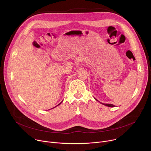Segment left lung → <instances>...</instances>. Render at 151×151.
I'll list each match as a JSON object with an SVG mask.
<instances>
[{
    "label": "left lung",
    "instance_id": "8db88e82",
    "mask_svg": "<svg viewBox=\"0 0 151 151\" xmlns=\"http://www.w3.org/2000/svg\"><path fill=\"white\" fill-rule=\"evenodd\" d=\"M102 104L104 105H106V106H108V107H114V105H113V104Z\"/></svg>",
    "mask_w": 151,
    "mask_h": 151
}]
</instances>
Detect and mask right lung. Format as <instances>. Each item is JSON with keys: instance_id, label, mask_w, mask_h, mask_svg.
<instances>
[{"instance_id": "right-lung-1", "label": "right lung", "mask_w": 151, "mask_h": 151, "mask_svg": "<svg viewBox=\"0 0 151 151\" xmlns=\"http://www.w3.org/2000/svg\"><path fill=\"white\" fill-rule=\"evenodd\" d=\"M60 104H61V103H60ZM60 104H58V105H60Z\"/></svg>"}]
</instances>
